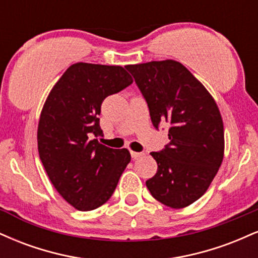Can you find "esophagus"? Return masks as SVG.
Listing matches in <instances>:
<instances>
[{
    "mask_svg": "<svg viewBox=\"0 0 258 258\" xmlns=\"http://www.w3.org/2000/svg\"><path fill=\"white\" fill-rule=\"evenodd\" d=\"M144 154L143 153H137V152H131V156L133 159H137V158H141V156H143Z\"/></svg>",
    "mask_w": 258,
    "mask_h": 258,
    "instance_id": "34e87169",
    "label": "esophagus"
}]
</instances>
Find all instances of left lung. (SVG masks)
<instances>
[{"mask_svg": "<svg viewBox=\"0 0 258 258\" xmlns=\"http://www.w3.org/2000/svg\"><path fill=\"white\" fill-rule=\"evenodd\" d=\"M146 99L155 128L168 123L170 143L150 155L158 172L146 182L161 204L182 209L200 199L224 154L220 109L209 91L179 61L126 65Z\"/></svg>", "mask_w": 258, "mask_h": 258, "instance_id": "1", "label": "left lung"}]
</instances>
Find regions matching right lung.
Segmentation results:
<instances>
[{"label":"right lung","instance_id":"obj_1","mask_svg":"<svg viewBox=\"0 0 258 258\" xmlns=\"http://www.w3.org/2000/svg\"><path fill=\"white\" fill-rule=\"evenodd\" d=\"M133 82L119 65L76 63L53 86L37 128L40 159L59 194L80 211L110 199L131 154L98 142L100 105Z\"/></svg>","mask_w":258,"mask_h":258}]
</instances>
